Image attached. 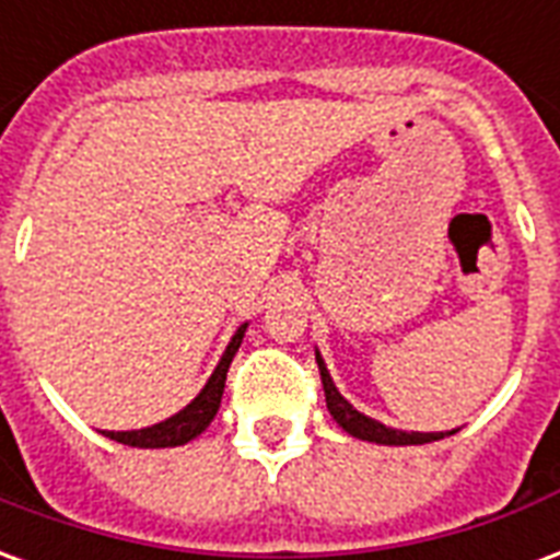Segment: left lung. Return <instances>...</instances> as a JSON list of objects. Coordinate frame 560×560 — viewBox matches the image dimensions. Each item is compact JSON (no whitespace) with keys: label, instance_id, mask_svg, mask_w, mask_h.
I'll list each match as a JSON object with an SVG mask.
<instances>
[{"label":"left lung","instance_id":"left-lung-1","mask_svg":"<svg viewBox=\"0 0 560 560\" xmlns=\"http://www.w3.org/2000/svg\"><path fill=\"white\" fill-rule=\"evenodd\" d=\"M314 355H317V368H320L326 407H329L332 418L338 421V428L347 430L350 436L362 439V442H374V445H424V442H436V439H445L451 436V433H457V430H445V433H442V430H439V433H418V430L385 428L383 421H376V418L359 412V409L338 392V385L332 383L329 368L323 362L320 350H314Z\"/></svg>","mask_w":560,"mask_h":560}]
</instances>
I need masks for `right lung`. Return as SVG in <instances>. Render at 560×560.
Wrapping results in <instances>:
<instances>
[{
	"label": "right lung",
	"mask_w": 560,
	"mask_h": 560,
	"mask_svg": "<svg viewBox=\"0 0 560 560\" xmlns=\"http://www.w3.org/2000/svg\"><path fill=\"white\" fill-rule=\"evenodd\" d=\"M246 329L248 323H240L237 332L231 335L225 353H222L219 364L213 368V374H210V380L205 383V388H201L180 412H175L172 418H165L160 424H151V428L142 430H101L103 436L115 439V442H121V445H130V448H175V445H186V442H192L196 436H201V433L210 428V421L217 418L219 404H222V392H225L228 368H231V359L237 355Z\"/></svg>",
	"instance_id": "add662e5"
}]
</instances>
